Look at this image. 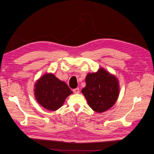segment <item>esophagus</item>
Returning <instances> with one entry per match:
<instances>
[{"label": "esophagus", "mask_w": 154, "mask_h": 154, "mask_svg": "<svg viewBox=\"0 0 154 154\" xmlns=\"http://www.w3.org/2000/svg\"><path fill=\"white\" fill-rule=\"evenodd\" d=\"M73 92H74V94H79V93H80V90H79V88L74 89V90H73Z\"/></svg>", "instance_id": "obj_1"}]
</instances>
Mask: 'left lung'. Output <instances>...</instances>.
<instances>
[{"instance_id": "left-lung-1", "label": "left lung", "mask_w": 154, "mask_h": 154, "mask_svg": "<svg viewBox=\"0 0 154 154\" xmlns=\"http://www.w3.org/2000/svg\"><path fill=\"white\" fill-rule=\"evenodd\" d=\"M119 88L117 78L100 68L96 72L87 74L86 86L82 93L94 111L103 112L115 105L119 95Z\"/></svg>"}]
</instances>
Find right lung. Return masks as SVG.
<instances>
[{"label":"right lung","instance_id":"right-lung-1","mask_svg":"<svg viewBox=\"0 0 154 154\" xmlns=\"http://www.w3.org/2000/svg\"><path fill=\"white\" fill-rule=\"evenodd\" d=\"M34 95L43 107L54 111L62 107L66 97L72 94L70 88L53 73H46L34 84Z\"/></svg>","mask_w":154,"mask_h":154}]
</instances>
